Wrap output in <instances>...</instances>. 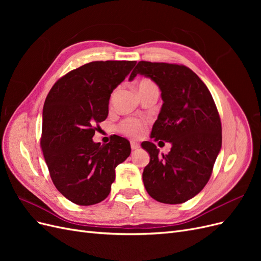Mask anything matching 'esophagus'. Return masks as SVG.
Instances as JSON below:
<instances>
[{
  "label": "esophagus",
  "instance_id": "obj_1",
  "mask_svg": "<svg viewBox=\"0 0 261 261\" xmlns=\"http://www.w3.org/2000/svg\"><path fill=\"white\" fill-rule=\"evenodd\" d=\"M140 147V145L138 143H135V141H130V148L132 150H137Z\"/></svg>",
  "mask_w": 261,
  "mask_h": 261
}]
</instances>
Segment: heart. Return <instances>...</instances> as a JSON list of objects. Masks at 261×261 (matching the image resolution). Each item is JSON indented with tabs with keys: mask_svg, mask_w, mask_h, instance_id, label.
Here are the masks:
<instances>
[{
	"mask_svg": "<svg viewBox=\"0 0 261 261\" xmlns=\"http://www.w3.org/2000/svg\"><path fill=\"white\" fill-rule=\"evenodd\" d=\"M155 85L149 80H144L138 84V90H143L150 87H154ZM118 132L124 134L130 138L138 139L145 134L146 130V123L135 117H128L126 120L122 121L118 125Z\"/></svg>",
	"mask_w": 261,
	"mask_h": 261,
	"instance_id": "obj_1",
	"label": "heart"
}]
</instances>
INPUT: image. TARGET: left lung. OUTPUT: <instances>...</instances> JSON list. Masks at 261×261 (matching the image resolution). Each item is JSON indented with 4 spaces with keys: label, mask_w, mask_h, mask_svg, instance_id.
<instances>
[{
    "label": "left lung",
    "mask_w": 261,
    "mask_h": 261,
    "mask_svg": "<svg viewBox=\"0 0 261 261\" xmlns=\"http://www.w3.org/2000/svg\"><path fill=\"white\" fill-rule=\"evenodd\" d=\"M145 75L159 86L163 105L151 138L172 144L168 154L150 141L141 144L150 154L143 180L148 194L163 203L192 199L211 176L222 145L221 120L207 86L184 65L140 61L129 76Z\"/></svg>",
    "instance_id": "obj_1"
}]
</instances>
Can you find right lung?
Masks as SVG:
<instances>
[{"label":"right lung","instance_id":"right-lung-1","mask_svg":"<svg viewBox=\"0 0 261 261\" xmlns=\"http://www.w3.org/2000/svg\"><path fill=\"white\" fill-rule=\"evenodd\" d=\"M136 61H96L70 70L53 85L42 113L40 146L53 184L80 206L105 200L115 168L130 154L127 139L114 136L101 146L92 141L109 113L112 91Z\"/></svg>","mask_w":261,"mask_h":261}]
</instances>
